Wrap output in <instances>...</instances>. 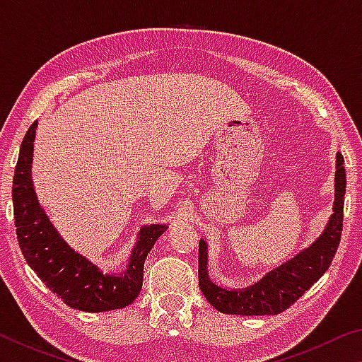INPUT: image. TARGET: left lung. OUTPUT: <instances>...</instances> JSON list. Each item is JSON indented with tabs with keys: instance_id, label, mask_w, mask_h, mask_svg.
<instances>
[{
	"instance_id": "8db88e82",
	"label": "left lung",
	"mask_w": 362,
	"mask_h": 362,
	"mask_svg": "<svg viewBox=\"0 0 362 362\" xmlns=\"http://www.w3.org/2000/svg\"><path fill=\"white\" fill-rule=\"evenodd\" d=\"M335 198L332 214L326 228L320 238L293 255L283 265L273 268L255 284L244 289H226L214 283L207 269V243L199 241V289L203 291L214 308L220 313L240 316H263L279 315L289 308L303 293L327 272L339 247L343 223V203L346 192V174L343 168V156L337 153L335 159Z\"/></svg>"
}]
</instances>
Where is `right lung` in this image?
Instances as JSON below:
<instances>
[{
    "mask_svg": "<svg viewBox=\"0 0 362 362\" xmlns=\"http://www.w3.org/2000/svg\"><path fill=\"white\" fill-rule=\"evenodd\" d=\"M36 127L38 121L30 126L22 140L12 180L16 233L22 254L49 291L70 308L88 313L124 308L140 293L146 255L169 226L166 223L142 226L127 265L118 274L105 273L88 257L76 252L60 236L35 192L32 163Z\"/></svg>",
    "mask_w": 362,
    "mask_h": 362,
    "instance_id": "add662e5",
    "label": "right lung"
}]
</instances>
